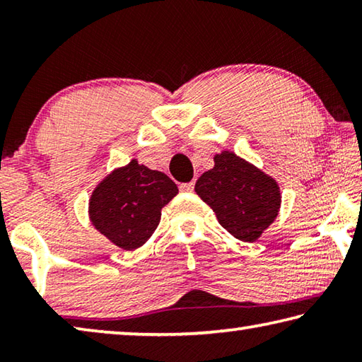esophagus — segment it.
Returning <instances> with one entry per match:
<instances>
[{
  "mask_svg": "<svg viewBox=\"0 0 362 362\" xmlns=\"http://www.w3.org/2000/svg\"><path fill=\"white\" fill-rule=\"evenodd\" d=\"M193 188H194V182L182 183V185H180V192H185V193H189V192H193Z\"/></svg>",
  "mask_w": 362,
  "mask_h": 362,
  "instance_id": "esophagus-1",
  "label": "esophagus"
}]
</instances>
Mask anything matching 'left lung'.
Segmentation results:
<instances>
[{
  "mask_svg": "<svg viewBox=\"0 0 362 362\" xmlns=\"http://www.w3.org/2000/svg\"><path fill=\"white\" fill-rule=\"evenodd\" d=\"M214 163L196 182L194 192L226 231L244 243L257 241L278 216L276 180L231 151L216 155Z\"/></svg>",
  "mask_w": 362,
  "mask_h": 362,
  "instance_id": "8db88e82",
  "label": "left lung"
}]
</instances>
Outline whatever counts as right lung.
I'll return each mask as SVG.
<instances>
[{
	"label": "right lung",
	"instance_id": "obj_1",
	"mask_svg": "<svg viewBox=\"0 0 362 362\" xmlns=\"http://www.w3.org/2000/svg\"><path fill=\"white\" fill-rule=\"evenodd\" d=\"M177 193L166 174L132 159L95 187L89 199L90 222L118 247L134 250L153 235L161 209Z\"/></svg>",
	"mask_w": 362,
	"mask_h": 362
}]
</instances>
